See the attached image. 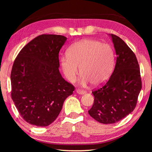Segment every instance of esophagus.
<instances>
[{"label":"esophagus","instance_id":"obj_1","mask_svg":"<svg viewBox=\"0 0 152 152\" xmlns=\"http://www.w3.org/2000/svg\"><path fill=\"white\" fill-rule=\"evenodd\" d=\"M76 91L77 93H78V94H80V95H83L86 93V91H84V90H82V89H77L76 90Z\"/></svg>","mask_w":152,"mask_h":152}]
</instances>
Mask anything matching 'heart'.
I'll return each instance as SVG.
<instances>
[{
  "label": "heart",
  "instance_id": "1",
  "mask_svg": "<svg viewBox=\"0 0 152 152\" xmlns=\"http://www.w3.org/2000/svg\"><path fill=\"white\" fill-rule=\"evenodd\" d=\"M114 53L112 47L94 40H82L74 43L67 56L61 59V65L70 82L76 80L80 67L81 83L99 86L106 82L112 71Z\"/></svg>",
  "mask_w": 152,
  "mask_h": 152
}]
</instances>
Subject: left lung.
<instances>
[{"mask_svg": "<svg viewBox=\"0 0 152 152\" xmlns=\"http://www.w3.org/2000/svg\"><path fill=\"white\" fill-rule=\"evenodd\" d=\"M117 57L112 75L104 85L93 90L94 102L88 111L96 121L115 124L134 110L142 89L136 56L119 37L111 34Z\"/></svg>", "mask_w": 152, "mask_h": 152, "instance_id": "1", "label": "left lung"}]
</instances>
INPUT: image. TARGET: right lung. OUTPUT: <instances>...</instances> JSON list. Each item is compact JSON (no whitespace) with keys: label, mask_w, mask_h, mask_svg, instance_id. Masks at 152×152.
Returning a JSON list of instances; mask_svg holds the SVG:
<instances>
[{"label":"right lung","mask_w":152,"mask_h":152,"mask_svg":"<svg viewBox=\"0 0 152 152\" xmlns=\"http://www.w3.org/2000/svg\"><path fill=\"white\" fill-rule=\"evenodd\" d=\"M66 40L62 35H39L22 48L13 64L12 99L20 115L31 125H50L75 89L59 70V53Z\"/></svg>","instance_id":"obj_1"}]
</instances>
